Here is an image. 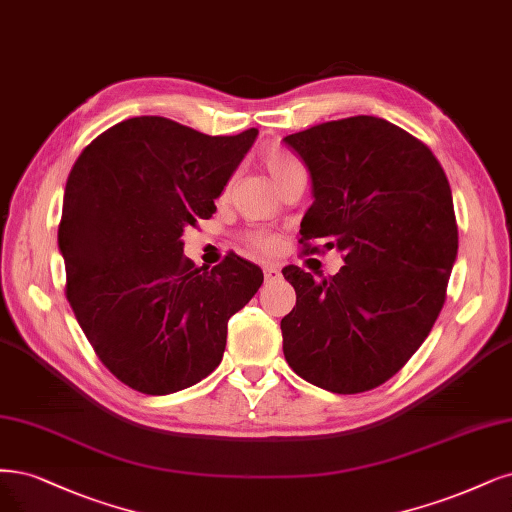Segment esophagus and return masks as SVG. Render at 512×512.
I'll use <instances>...</instances> for the list:
<instances>
[{"label": "esophagus", "instance_id": "1", "mask_svg": "<svg viewBox=\"0 0 512 512\" xmlns=\"http://www.w3.org/2000/svg\"><path fill=\"white\" fill-rule=\"evenodd\" d=\"M262 273H264V281H275L281 277V271L277 267H273V264H267V267L262 269Z\"/></svg>", "mask_w": 512, "mask_h": 512}]
</instances>
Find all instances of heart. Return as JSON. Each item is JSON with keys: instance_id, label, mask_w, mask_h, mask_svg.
<instances>
[{"instance_id": "obj_1", "label": "heart", "mask_w": 512, "mask_h": 512, "mask_svg": "<svg viewBox=\"0 0 512 512\" xmlns=\"http://www.w3.org/2000/svg\"><path fill=\"white\" fill-rule=\"evenodd\" d=\"M260 163H262L264 171L269 173L271 182L277 188L284 186L288 180L296 178V175H303V169H301V165L296 163V158L292 154H288L286 150H281V148H269L267 152L262 154ZM248 243L252 245L256 252L271 254L279 248V237H275L271 233H252L248 237Z\"/></svg>"}]
</instances>
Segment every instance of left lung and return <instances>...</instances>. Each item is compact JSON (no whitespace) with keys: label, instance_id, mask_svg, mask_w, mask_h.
Segmentation results:
<instances>
[{"label":"left lung","instance_id":"left-lung-1","mask_svg":"<svg viewBox=\"0 0 512 512\" xmlns=\"http://www.w3.org/2000/svg\"><path fill=\"white\" fill-rule=\"evenodd\" d=\"M309 169L305 252L337 248L343 267L315 281L286 267L296 307L281 320L296 375L334 394L375 390L426 341L457 256L449 180L432 150L377 116L330 120L284 137ZM324 238V246L312 241Z\"/></svg>","mask_w":512,"mask_h":512}]
</instances>
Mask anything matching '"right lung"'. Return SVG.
<instances>
[{"mask_svg": "<svg viewBox=\"0 0 512 512\" xmlns=\"http://www.w3.org/2000/svg\"><path fill=\"white\" fill-rule=\"evenodd\" d=\"M256 135L137 116L95 137L69 171L65 294L103 366L131 390L165 396L205 379L222 360L228 320L262 284L237 254L197 267L182 243L186 226L214 216Z\"/></svg>", "mask_w": 512, "mask_h": 512, "instance_id": "right-lung-1", "label": "right lung"}]
</instances>
